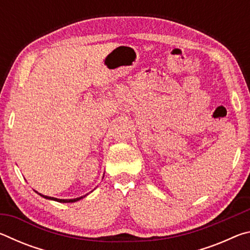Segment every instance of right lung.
I'll return each instance as SVG.
<instances>
[{"label": "right lung", "instance_id": "obj_1", "mask_svg": "<svg viewBox=\"0 0 250 250\" xmlns=\"http://www.w3.org/2000/svg\"><path fill=\"white\" fill-rule=\"evenodd\" d=\"M41 196H43L44 198H46V200H52V201H56V202H59V203H74V202H77L79 200H82V198H83L86 195L83 196H80V197H77V198H70V200H61V198H56V197H50V196H46V195H43V194L39 193Z\"/></svg>", "mask_w": 250, "mask_h": 250}]
</instances>
